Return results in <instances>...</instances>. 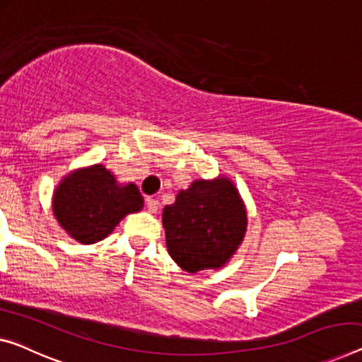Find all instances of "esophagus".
I'll return each instance as SVG.
<instances>
[{
    "mask_svg": "<svg viewBox=\"0 0 362 362\" xmlns=\"http://www.w3.org/2000/svg\"><path fill=\"white\" fill-rule=\"evenodd\" d=\"M146 208L149 209L151 213H156L159 209V202L153 197H148L146 198Z\"/></svg>",
    "mask_w": 362,
    "mask_h": 362,
    "instance_id": "34e87169",
    "label": "esophagus"
}]
</instances>
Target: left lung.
I'll list each match as a JSON object with an SVG mask.
<instances>
[{
    "label": "left lung",
    "instance_id": "8db88e82",
    "mask_svg": "<svg viewBox=\"0 0 362 362\" xmlns=\"http://www.w3.org/2000/svg\"><path fill=\"white\" fill-rule=\"evenodd\" d=\"M170 257L190 273L219 268L244 239L247 214L228 179L197 180L163 213Z\"/></svg>",
    "mask_w": 362,
    "mask_h": 362
}]
</instances>
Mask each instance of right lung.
Masks as SVG:
<instances>
[{
    "mask_svg": "<svg viewBox=\"0 0 362 362\" xmlns=\"http://www.w3.org/2000/svg\"><path fill=\"white\" fill-rule=\"evenodd\" d=\"M143 208L134 183L122 187L104 165L76 170L63 179L53 195V213L66 233L81 244L109 235L128 213Z\"/></svg>",
    "mask_w": 362,
    "mask_h": 362,
    "instance_id": "add662e5",
    "label": "right lung"
}]
</instances>
